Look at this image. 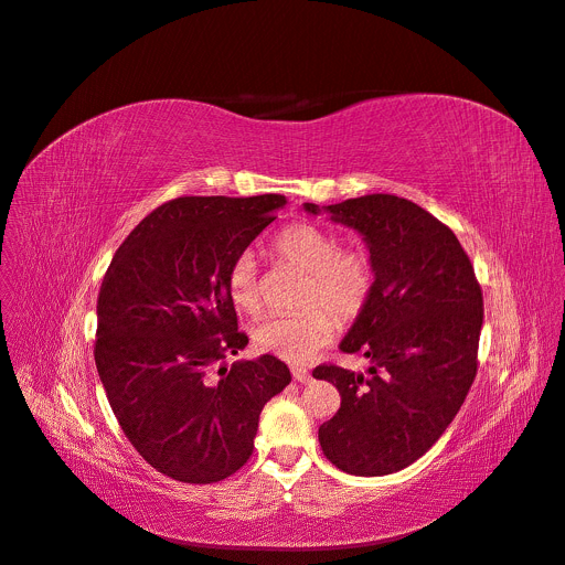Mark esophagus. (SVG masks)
Returning <instances> with one entry per match:
<instances>
[{"instance_id":"34e87169","label":"esophagus","mask_w":565,"mask_h":565,"mask_svg":"<svg viewBox=\"0 0 565 565\" xmlns=\"http://www.w3.org/2000/svg\"><path fill=\"white\" fill-rule=\"evenodd\" d=\"M292 377L298 380V382H311V373L307 371V369H292Z\"/></svg>"}]
</instances>
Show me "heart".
I'll list each match as a JSON object with an SVG mask.
<instances>
[{
	"label": "heart",
	"mask_w": 565,
	"mask_h": 565,
	"mask_svg": "<svg viewBox=\"0 0 565 565\" xmlns=\"http://www.w3.org/2000/svg\"><path fill=\"white\" fill-rule=\"evenodd\" d=\"M279 263L305 273L295 313L270 316L254 328V345L279 360L300 364L328 343L341 322L358 318L373 292L375 270L364 249H341L339 237L313 224H292L273 243ZM228 300L247 313L260 307L256 256L243 252L226 273Z\"/></svg>",
	"instance_id": "obj_1"
}]
</instances>
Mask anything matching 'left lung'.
I'll list each match as a JSON object with an SVG mask.
<instances>
[{
    "instance_id": "obj_1",
    "label": "left lung",
    "mask_w": 565,
    "mask_h": 565,
    "mask_svg": "<svg viewBox=\"0 0 565 565\" xmlns=\"http://www.w3.org/2000/svg\"><path fill=\"white\" fill-rule=\"evenodd\" d=\"M305 211L320 215L316 203ZM322 211L364 237L375 284L339 345L366 358V373L313 369L341 394L318 441L339 469L384 477L419 460L456 419L477 377L483 295L456 233L422 205L366 194Z\"/></svg>"
}]
</instances>
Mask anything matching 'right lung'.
Segmentation results:
<instances>
[{
	"instance_id": "1",
	"label": "right lung",
	"mask_w": 565,
	"mask_h": 565,
	"mask_svg": "<svg viewBox=\"0 0 565 565\" xmlns=\"http://www.w3.org/2000/svg\"><path fill=\"white\" fill-rule=\"evenodd\" d=\"M284 205L281 194L178 196L143 217L107 267L98 375L132 447L173 481L217 483L241 469L263 405L290 382L273 354L222 364L249 343L226 273Z\"/></svg>"
}]
</instances>
